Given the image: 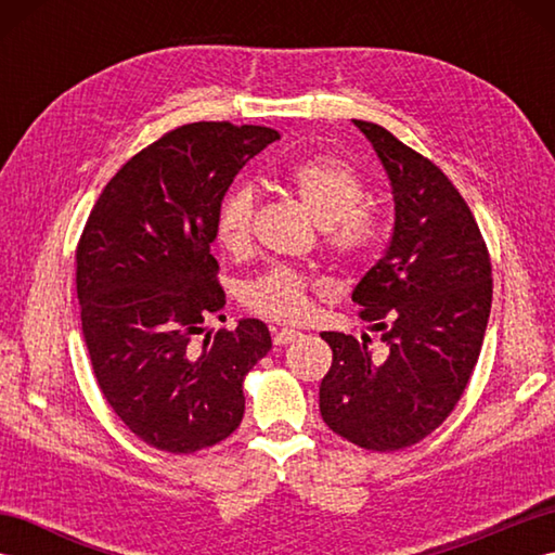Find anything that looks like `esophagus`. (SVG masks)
I'll return each mask as SVG.
<instances>
[{"label":"esophagus","mask_w":555,"mask_h":555,"mask_svg":"<svg viewBox=\"0 0 555 555\" xmlns=\"http://www.w3.org/2000/svg\"><path fill=\"white\" fill-rule=\"evenodd\" d=\"M298 336H300V332H296V328H281V332L274 334V346H288Z\"/></svg>","instance_id":"1"}]
</instances>
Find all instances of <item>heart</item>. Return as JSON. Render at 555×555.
I'll return each instance as SVG.
<instances>
[{
	"label": "heart",
	"instance_id": "obj_1",
	"mask_svg": "<svg viewBox=\"0 0 555 555\" xmlns=\"http://www.w3.org/2000/svg\"><path fill=\"white\" fill-rule=\"evenodd\" d=\"M291 193L322 227L328 253L344 264H360L382 241V221L374 211L360 207L364 183L356 169L336 157L302 159L284 176ZM257 191L241 183L223 195L217 211V241L231 255H243L253 243ZM310 279L288 267H274L247 281L241 300L247 310L274 322H296L308 312Z\"/></svg>",
	"mask_w": 555,
	"mask_h": 555
}]
</instances>
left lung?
<instances>
[{
  "instance_id": "obj_1",
  "label": "left lung",
  "mask_w": 555,
  "mask_h": 555,
  "mask_svg": "<svg viewBox=\"0 0 555 555\" xmlns=\"http://www.w3.org/2000/svg\"><path fill=\"white\" fill-rule=\"evenodd\" d=\"M391 181L396 221L384 257L352 291L382 334L324 332L332 370L320 386L328 429L367 451H398L451 415L479 358L491 312V259L448 176L386 128L352 119Z\"/></svg>"
}]
</instances>
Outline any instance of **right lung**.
I'll use <instances>...</instances> for the list:
<instances>
[{"label": "right lung", "mask_w": 555, "mask_h": 555, "mask_svg": "<svg viewBox=\"0 0 555 555\" xmlns=\"http://www.w3.org/2000/svg\"><path fill=\"white\" fill-rule=\"evenodd\" d=\"M274 128L188 124L104 185L76 250L82 338L102 396L140 441L195 453L243 420V379L271 348L264 322L205 332L227 302L209 255L217 211Z\"/></svg>", "instance_id": "add662e5"}]
</instances>
